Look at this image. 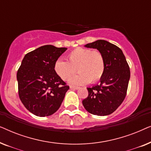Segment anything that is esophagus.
<instances>
[{"label": "esophagus", "instance_id": "34e87169", "mask_svg": "<svg viewBox=\"0 0 151 151\" xmlns=\"http://www.w3.org/2000/svg\"><path fill=\"white\" fill-rule=\"evenodd\" d=\"M70 88H71V89H75V90H78V89H79L80 87H78V86H70Z\"/></svg>", "mask_w": 151, "mask_h": 151}]
</instances>
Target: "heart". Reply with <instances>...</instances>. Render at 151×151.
<instances>
[{
  "label": "heart",
  "instance_id": "obj_1",
  "mask_svg": "<svg viewBox=\"0 0 151 151\" xmlns=\"http://www.w3.org/2000/svg\"><path fill=\"white\" fill-rule=\"evenodd\" d=\"M67 60H57L53 69L57 76L63 80L71 78L77 69L79 74L69 80L71 84L84 85L89 82L95 83L104 75V58L99 51L79 47L68 53Z\"/></svg>",
  "mask_w": 151,
  "mask_h": 151
}]
</instances>
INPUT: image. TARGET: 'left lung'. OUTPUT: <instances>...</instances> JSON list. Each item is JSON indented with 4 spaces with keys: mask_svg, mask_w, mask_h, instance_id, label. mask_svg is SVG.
Segmentation results:
<instances>
[{
    "mask_svg": "<svg viewBox=\"0 0 151 151\" xmlns=\"http://www.w3.org/2000/svg\"><path fill=\"white\" fill-rule=\"evenodd\" d=\"M84 47L102 53L105 70L100 84L87 88L88 96L82 104L93 115H110L120 106L127 95L131 76L129 65L122 51L108 41L98 40Z\"/></svg>",
    "mask_w": 151,
    "mask_h": 151,
    "instance_id": "left-lung-1",
    "label": "left lung"
}]
</instances>
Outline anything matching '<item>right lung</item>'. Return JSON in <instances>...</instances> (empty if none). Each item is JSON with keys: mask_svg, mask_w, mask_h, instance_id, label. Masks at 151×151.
<instances>
[{"mask_svg": "<svg viewBox=\"0 0 151 151\" xmlns=\"http://www.w3.org/2000/svg\"><path fill=\"white\" fill-rule=\"evenodd\" d=\"M45 45L27 53L17 72L18 94L29 111L45 117L58 110L69 87L55 73L53 65L67 50Z\"/></svg>", "mask_w": 151, "mask_h": 151, "instance_id": "obj_1", "label": "right lung"}]
</instances>
